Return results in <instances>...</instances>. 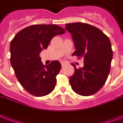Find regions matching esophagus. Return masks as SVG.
I'll use <instances>...</instances> for the list:
<instances>
[{"label":"esophagus","mask_w":123,"mask_h":123,"mask_svg":"<svg viewBox=\"0 0 123 123\" xmlns=\"http://www.w3.org/2000/svg\"><path fill=\"white\" fill-rule=\"evenodd\" d=\"M61 66H62V67H63V66H65V62H61Z\"/></svg>","instance_id":"34e87169"}]
</instances>
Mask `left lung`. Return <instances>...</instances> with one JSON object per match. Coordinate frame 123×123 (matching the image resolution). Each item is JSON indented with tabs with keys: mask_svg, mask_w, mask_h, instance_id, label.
Instances as JSON below:
<instances>
[{
	"mask_svg": "<svg viewBox=\"0 0 123 123\" xmlns=\"http://www.w3.org/2000/svg\"><path fill=\"white\" fill-rule=\"evenodd\" d=\"M71 33L76 50L72 55L84 57V66L75 68L70 77L72 90L79 95L89 96L103 86L109 75L113 51L109 38L90 24L76 22L66 24Z\"/></svg>",
	"mask_w": 123,
	"mask_h": 123,
	"instance_id": "1",
	"label": "left lung"
}]
</instances>
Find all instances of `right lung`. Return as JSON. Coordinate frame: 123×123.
Wrapping results in <instances>:
<instances>
[{
  "instance_id": "right-lung-1",
  "label": "right lung",
  "mask_w": 123,
  "mask_h": 123,
  "mask_svg": "<svg viewBox=\"0 0 123 123\" xmlns=\"http://www.w3.org/2000/svg\"><path fill=\"white\" fill-rule=\"evenodd\" d=\"M64 33L56 24L31 25L20 31L11 41V64L18 82L31 95L43 97L55 88L61 64L53 61L44 66L39 55L53 37Z\"/></svg>"
}]
</instances>
